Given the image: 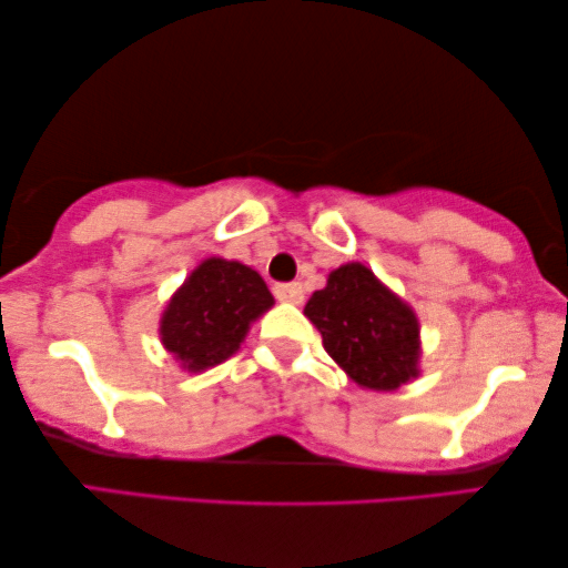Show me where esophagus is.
Returning <instances> with one entry per match:
<instances>
[{
	"instance_id": "1",
	"label": "esophagus",
	"mask_w": 568,
	"mask_h": 568,
	"mask_svg": "<svg viewBox=\"0 0 568 568\" xmlns=\"http://www.w3.org/2000/svg\"><path fill=\"white\" fill-rule=\"evenodd\" d=\"M275 298L285 301V304H301L304 301V288H301V283H280L275 285Z\"/></svg>"
}]
</instances>
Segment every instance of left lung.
<instances>
[{
	"instance_id": "obj_1",
	"label": "left lung",
	"mask_w": 568,
	"mask_h": 568,
	"mask_svg": "<svg viewBox=\"0 0 568 568\" xmlns=\"http://www.w3.org/2000/svg\"><path fill=\"white\" fill-rule=\"evenodd\" d=\"M304 314L320 329L327 354L362 387L396 390L419 375L416 314L364 264L329 272Z\"/></svg>"
}]
</instances>
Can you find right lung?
I'll list each match as a JSON object with an SVG mask.
<instances>
[{"label":"right lung","instance_id":"1","mask_svg":"<svg viewBox=\"0 0 568 568\" xmlns=\"http://www.w3.org/2000/svg\"><path fill=\"white\" fill-rule=\"evenodd\" d=\"M272 304L260 272L212 256L170 298L160 325L162 346L183 369H210L239 351L251 322Z\"/></svg>","mask_w":568,"mask_h":568}]
</instances>
